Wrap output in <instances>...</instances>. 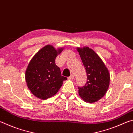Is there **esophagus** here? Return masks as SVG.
Returning a JSON list of instances; mask_svg holds the SVG:
<instances>
[{
	"instance_id": "34e87169",
	"label": "esophagus",
	"mask_w": 133,
	"mask_h": 133,
	"mask_svg": "<svg viewBox=\"0 0 133 133\" xmlns=\"http://www.w3.org/2000/svg\"><path fill=\"white\" fill-rule=\"evenodd\" d=\"M74 78H75V75H74L73 74H71V75L70 76V77H69V79H71V80L74 79Z\"/></svg>"
}]
</instances>
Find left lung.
Here are the masks:
<instances>
[{"instance_id": "left-lung-1", "label": "left lung", "mask_w": 133, "mask_h": 133, "mask_svg": "<svg viewBox=\"0 0 133 133\" xmlns=\"http://www.w3.org/2000/svg\"><path fill=\"white\" fill-rule=\"evenodd\" d=\"M83 64L87 73V82L78 87V94L84 102H97L106 93L110 84V73L103 60L95 51L89 47L77 48Z\"/></svg>"}]
</instances>
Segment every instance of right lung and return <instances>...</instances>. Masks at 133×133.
Masks as SVG:
<instances>
[{
    "label": "right lung",
    "mask_w": 133,
    "mask_h": 133,
    "mask_svg": "<svg viewBox=\"0 0 133 133\" xmlns=\"http://www.w3.org/2000/svg\"><path fill=\"white\" fill-rule=\"evenodd\" d=\"M63 48L56 50L48 44L38 51L31 58L25 72L27 85L33 95L42 100L50 98L57 93L66 80L62 76L55 59Z\"/></svg>",
    "instance_id": "right-lung-1"
}]
</instances>
